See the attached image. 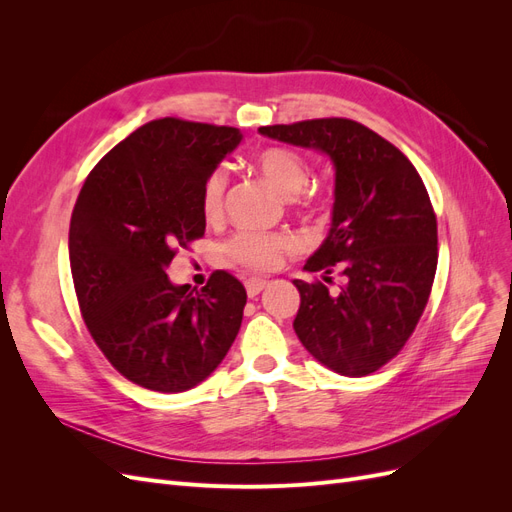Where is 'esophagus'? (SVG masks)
Listing matches in <instances>:
<instances>
[{"mask_svg":"<svg viewBox=\"0 0 512 512\" xmlns=\"http://www.w3.org/2000/svg\"><path fill=\"white\" fill-rule=\"evenodd\" d=\"M267 280H258V277H252V280L245 282V290H247V297H256L262 290L267 288Z\"/></svg>","mask_w":512,"mask_h":512,"instance_id":"1","label":"esophagus"}]
</instances>
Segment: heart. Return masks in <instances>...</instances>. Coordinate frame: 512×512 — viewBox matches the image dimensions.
Segmentation results:
<instances>
[{"label": "heart", "instance_id": "b5f03b06", "mask_svg": "<svg viewBox=\"0 0 512 512\" xmlns=\"http://www.w3.org/2000/svg\"><path fill=\"white\" fill-rule=\"evenodd\" d=\"M256 168L271 188L284 198H294L303 192L309 177V166L297 151L284 147H269L256 156ZM226 177L222 170H213L203 185L200 207L207 218H215L222 211ZM290 247L284 235H265V232H239L226 245L232 260L250 269H271L280 262Z\"/></svg>", "mask_w": 512, "mask_h": 512}]
</instances>
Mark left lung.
Segmentation results:
<instances>
[{
	"instance_id": "1",
	"label": "left lung",
	"mask_w": 512,
	"mask_h": 512,
	"mask_svg": "<svg viewBox=\"0 0 512 512\" xmlns=\"http://www.w3.org/2000/svg\"><path fill=\"white\" fill-rule=\"evenodd\" d=\"M258 132L314 149L335 170L327 239L305 271L346 275L339 294L294 280L301 305L292 327L305 350L339 376L374 374L404 348L429 301L438 267V224L412 162L352 119H312Z\"/></svg>"
}]
</instances>
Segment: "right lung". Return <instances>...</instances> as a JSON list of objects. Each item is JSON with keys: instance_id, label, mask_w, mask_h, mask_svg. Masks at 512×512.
<instances>
[{"instance_id": "obj_1", "label": "right lung", "mask_w": 512, "mask_h": 512, "mask_svg": "<svg viewBox=\"0 0 512 512\" xmlns=\"http://www.w3.org/2000/svg\"><path fill=\"white\" fill-rule=\"evenodd\" d=\"M243 141L175 117L132 132L91 170L70 220V269L87 329L119 374L158 393L207 380L239 333L247 294L226 271L190 290L166 269L205 235L203 185Z\"/></svg>"}]
</instances>
